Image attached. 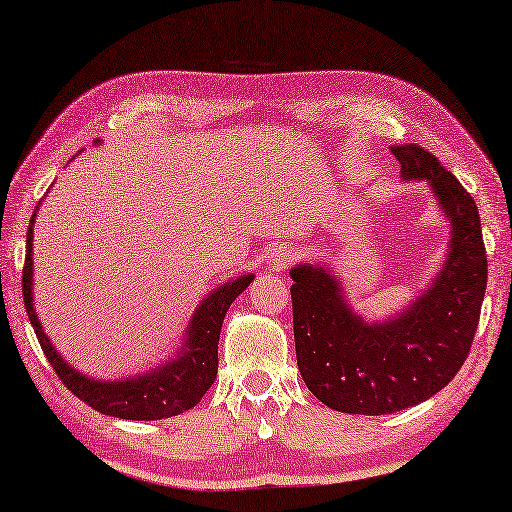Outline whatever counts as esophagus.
<instances>
[{
    "instance_id": "1",
    "label": "esophagus",
    "mask_w": 512,
    "mask_h": 512,
    "mask_svg": "<svg viewBox=\"0 0 512 512\" xmlns=\"http://www.w3.org/2000/svg\"><path fill=\"white\" fill-rule=\"evenodd\" d=\"M292 262H295V253H292L290 248H279L277 253L273 255V266H275L277 270L288 268Z\"/></svg>"
}]
</instances>
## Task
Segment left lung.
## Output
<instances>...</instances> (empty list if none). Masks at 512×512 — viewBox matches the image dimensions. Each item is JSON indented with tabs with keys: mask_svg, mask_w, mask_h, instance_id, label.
Segmentation results:
<instances>
[{
	"mask_svg": "<svg viewBox=\"0 0 512 512\" xmlns=\"http://www.w3.org/2000/svg\"><path fill=\"white\" fill-rule=\"evenodd\" d=\"M405 180H427L451 220L449 255L427 292L383 323H367L323 266L290 270L297 365L323 405L383 416L438 394L460 372L480 323L486 248L475 200L436 156L394 145Z\"/></svg>",
	"mask_w": 512,
	"mask_h": 512,
	"instance_id": "obj_1",
	"label": "left lung"
}]
</instances>
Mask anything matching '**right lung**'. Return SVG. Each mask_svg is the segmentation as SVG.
Listing matches in <instances>:
<instances>
[{
  "label": "right lung",
  "mask_w": 512,
  "mask_h": 512,
  "mask_svg": "<svg viewBox=\"0 0 512 512\" xmlns=\"http://www.w3.org/2000/svg\"><path fill=\"white\" fill-rule=\"evenodd\" d=\"M37 209L26 235V264L21 286H24V306L32 330H35L41 350L61 378V383L85 405L105 413V416L123 420H162L198 405L217 376V343H220L226 310L231 308L239 292L248 288L253 275L228 281L200 303L187 334H184V345L169 363L136 378L110 380V383L94 380L76 372L72 365L63 361L48 336L43 334L37 319L35 303H32V224H35Z\"/></svg>",
  "instance_id": "right-lung-1"
}]
</instances>
